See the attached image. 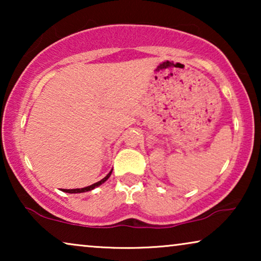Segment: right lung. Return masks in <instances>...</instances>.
I'll return each instance as SVG.
<instances>
[{"label":"right lung","mask_w":261,"mask_h":261,"mask_svg":"<svg viewBox=\"0 0 261 261\" xmlns=\"http://www.w3.org/2000/svg\"><path fill=\"white\" fill-rule=\"evenodd\" d=\"M110 174H112V171H110V172H109L108 174H107V176H106L105 178H103V179L97 181V183L90 185V187H85V188H82V189H62V191H64V192H69V194H80V192L90 191V190H92V189H95L96 187H99V185H101L102 183H105V181L110 177Z\"/></svg>","instance_id":"obj_1"}]
</instances>
